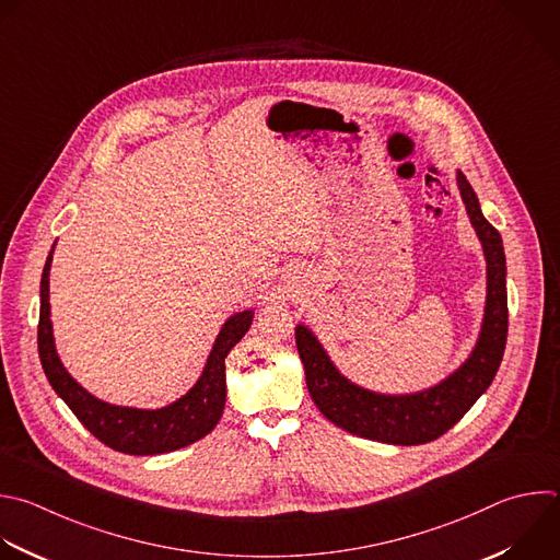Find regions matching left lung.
<instances>
[{
  "label": "left lung",
  "instance_id": "1",
  "mask_svg": "<svg viewBox=\"0 0 560 560\" xmlns=\"http://www.w3.org/2000/svg\"><path fill=\"white\" fill-rule=\"evenodd\" d=\"M459 194L483 244L488 264V299L479 342L451 378L413 396H381L342 378L314 334L299 325L296 349L305 366L307 392L318 411L336 427L374 442L416 446L453 429L494 381L508 338L505 255L499 231L481 215L470 182L457 171Z\"/></svg>",
  "mask_w": 560,
  "mask_h": 560
}]
</instances>
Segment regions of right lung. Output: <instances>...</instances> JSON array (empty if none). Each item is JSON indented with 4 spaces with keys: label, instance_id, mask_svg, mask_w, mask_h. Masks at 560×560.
Listing matches in <instances>:
<instances>
[{
    "label": "right lung",
    "instance_id": "add662e5",
    "mask_svg": "<svg viewBox=\"0 0 560 560\" xmlns=\"http://www.w3.org/2000/svg\"><path fill=\"white\" fill-rule=\"evenodd\" d=\"M52 253L44 266L42 275V307L37 345L39 358L52 389L72 409L79 422L105 446L127 453V455H160L189 446L205 435H209L222 418L226 402V355L242 340L253 323V312H240L226 320L222 327L205 374L198 385L173 402L171 407L158 411H140L127 407H114L90 396L63 369L52 338L48 283H50Z\"/></svg>",
    "mask_w": 560,
    "mask_h": 560
}]
</instances>
